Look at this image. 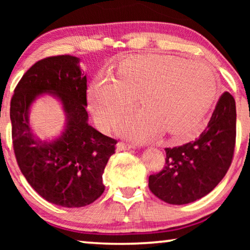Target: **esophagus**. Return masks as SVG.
Segmentation results:
<instances>
[{"mask_svg":"<svg viewBox=\"0 0 250 250\" xmlns=\"http://www.w3.org/2000/svg\"><path fill=\"white\" fill-rule=\"evenodd\" d=\"M134 148V145H131V143H125V142H118L117 143V150L122 151V150H128Z\"/></svg>","mask_w":250,"mask_h":250,"instance_id":"34e87169","label":"esophagus"}]
</instances>
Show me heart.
<instances>
[{"mask_svg":"<svg viewBox=\"0 0 250 250\" xmlns=\"http://www.w3.org/2000/svg\"><path fill=\"white\" fill-rule=\"evenodd\" d=\"M217 77L209 63L163 56L133 58L118 69L117 77L101 74L88 91L95 121L104 131L114 128L136 104L143 108L123 126L136 139L162 131L188 139L199 127L217 95Z\"/></svg>","mask_w":250,"mask_h":250,"instance_id":"heart-1","label":"heart"}]
</instances>
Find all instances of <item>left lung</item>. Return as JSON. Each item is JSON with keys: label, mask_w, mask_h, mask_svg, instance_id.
Listing matches in <instances>:
<instances>
[{"label": "left lung", "mask_w": 250, "mask_h": 250, "mask_svg": "<svg viewBox=\"0 0 250 250\" xmlns=\"http://www.w3.org/2000/svg\"><path fill=\"white\" fill-rule=\"evenodd\" d=\"M235 135V101L224 92L199 138L165 149V166L149 176L150 191L170 205L189 204L205 197L230 168Z\"/></svg>", "instance_id": "1"}]
</instances>
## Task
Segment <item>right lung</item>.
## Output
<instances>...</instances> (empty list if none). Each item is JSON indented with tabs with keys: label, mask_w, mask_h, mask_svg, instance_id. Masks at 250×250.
I'll list each match as a JSON object with an SVG mask.
<instances>
[{
	"label": "right lung",
	"mask_w": 250,
	"mask_h": 250,
	"mask_svg": "<svg viewBox=\"0 0 250 250\" xmlns=\"http://www.w3.org/2000/svg\"><path fill=\"white\" fill-rule=\"evenodd\" d=\"M78 61L69 54L37 61L17 84L10 104L20 170L41 197L68 208L87 206L104 193L102 174L117 143L87 124V81ZM42 93L56 94L67 116L66 129L52 143L37 140L29 127V107Z\"/></svg>",
	"instance_id": "obj_1"
}]
</instances>
